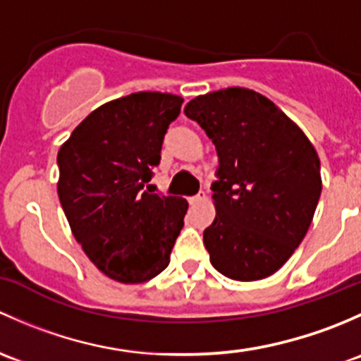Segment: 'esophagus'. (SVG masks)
<instances>
[{
  "instance_id": "1",
  "label": "esophagus",
  "mask_w": 361,
  "mask_h": 361,
  "mask_svg": "<svg viewBox=\"0 0 361 361\" xmlns=\"http://www.w3.org/2000/svg\"><path fill=\"white\" fill-rule=\"evenodd\" d=\"M207 200V192H198V195L196 196H192V198H189V203H191V205H196V203H202V202H205Z\"/></svg>"
}]
</instances>
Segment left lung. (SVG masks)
Instances as JSON below:
<instances>
[{"mask_svg":"<svg viewBox=\"0 0 361 361\" xmlns=\"http://www.w3.org/2000/svg\"><path fill=\"white\" fill-rule=\"evenodd\" d=\"M185 116L212 139L219 156L212 184L214 222L203 231L210 262L238 281L276 273L306 236L317 210L319 158L283 111L248 88L192 99Z\"/></svg>","mask_w":361,"mask_h":361,"instance_id":"1","label":"left lung"}]
</instances>
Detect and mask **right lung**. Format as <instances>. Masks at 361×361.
Wrapping results in <instances>:
<instances>
[{
  "mask_svg": "<svg viewBox=\"0 0 361 361\" xmlns=\"http://www.w3.org/2000/svg\"><path fill=\"white\" fill-rule=\"evenodd\" d=\"M184 99L137 92L88 114L57 154L59 200L71 231L106 276L142 283L161 273L188 202L146 191Z\"/></svg>",
  "mask_w": 361,
  "mask_h": 361,
  "instance_id": "1",
  "label": "right lung"
}]
</instances>
